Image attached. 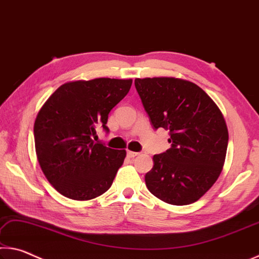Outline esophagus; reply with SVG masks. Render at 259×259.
Listing matches in <instances>:
<instances>
[{
	"label": "esophagus",
	"mask_w": 259,
	"mask_h": 259,
	"mask_svg": "<svg viewBox=\"0 0 259 259\" xmlns=\"http://www.w3.org/2000/svg\"><path fill=\"white\" fill-rule=\"evenodd\" d=\"M127 156H128L130 158H134L139 156V152H134V151H127Z\"/></svg>",
	"instance_id": "34e87169"
}]
</instances>
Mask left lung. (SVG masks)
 Returning <instances> with one entry per match:
<instances>
[{"instance_id":"left-lung-1","label":"left lung","mask_w":259,"mask_h":259,"mask_svg":"<svg viewBox=\"0 0 259 259\" xmlns=\"http://www.w3.org/2000/svg\"><path fill=\"white\" fill-rule=\"evenodd\" d=\"M134 83L152 127L168 131L171 143L152 158L147 188L168 204L196 202L217 181L225 163L228 131L222 111L187 80L145 78Z\"/></svg>"}]
</instances>
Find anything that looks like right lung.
Returning a JSON list of instances; mask_svg holds the SVG:
<instances>
[{
  "instance_id": "obj_1",
  "label": "right lung",
  "mask_w": 259,
  "mask_h": 259,
  "mask_svg": "<svg viewBox=\"0 0 259 259\" xmlns=\"http://www.w3.org/2000/svg\"><path fill=\"white\" fill-rule=\"evenodd\" d=\"M131 86L132 79L66 82L42 105L34 122L36 157L47 179L63 196L88 201L111 187L126 151L93 138L97 126L109 132V112Z\"/></svg>"
}]
</instances>
